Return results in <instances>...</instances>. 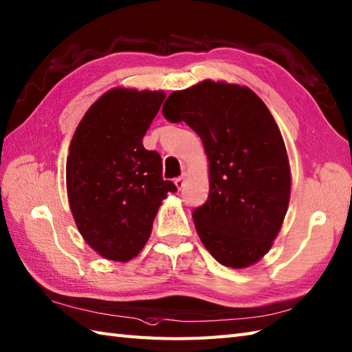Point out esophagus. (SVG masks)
Segmentation results:
<instances>
[{"mask_svg":"<svg viewBox=\"0 0 352 352\" xmlns=\"http://www.w3.org/2000/svg\"><path fill=\"white\" fill-rule=\"evenodd\" d=\"M184 180H186V175H180V177H177L175 178V186H177V188L178 189H182L183 188V186H184Z\"/></svg>","mask_w":352,"mask_h":352,"instance_id":"34e87169","label":"esophagus"}]
</instances>
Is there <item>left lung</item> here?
Listing matches in <instances>:
<instances>
[{
  "instance_id": "8db88e82",
  "label": "left lung",
  "mask_w": 352,
  "mask_h": 352,
  "mask_svg": "<svg viewBox=\"0 0 352 352\" xmlns=\"http://www.w3.org/2000/svg\"><path fill=\"white\" fill-rule=\"evenodd\" d=\"M169 122L198 133L210 192L192 212L201 242L228 267L256 263L278 234L290 197L286 146L265 102L248 87L206 80L164 101Z\"/></svg>"
}]
</instances>
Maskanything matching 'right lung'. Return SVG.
I'll return each instance as SVG.
<instances>
[{
  "mask_svg": "<svg viewBox=\"0 0 352 352\" xmlns=\"http://www.w3.org/2000/svg\"><path fill=\"white\" fill-rule=\"evenodd\" d=\"M164 92L111 89L81 119L69 145L66 188L85 241L109 260L129 261L144 248L153 221L175 184L162 157L142 139Z\"/></svg>",
  "mask_w": 352,
  "mask_h": 352,
  "instance_id": "1",
  "label": "right lung"
}]
</instances>
